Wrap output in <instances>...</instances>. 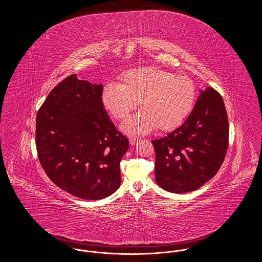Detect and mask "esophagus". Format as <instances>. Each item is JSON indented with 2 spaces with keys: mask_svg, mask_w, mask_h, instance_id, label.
<instances>
[{
  "mask_svg": "<svg viewBox=\"0 0 262 262\" xmlns=\"http://www.w3.org/2000/svg\"><path fill=\"white\" fill-rule=\"evenodd\" d=\"M138 141H139V139L136 138V137H130V138H129V143H130L132 145H136L137 143H138Z\"/></svg>",
  "mask_w": 262,
  "mask_h": 262,
  "instance_id": "1",
  "label": "esophagus"
}]
</instances>
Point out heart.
<instances>
[{
    "label": "heart",
    "instance_id": "obj_1",
    "mask_svg": "<svg viewBox=\"0 0 262 262\" xmlns=\"http://www.w3.org/2000/svg\"><path fill=\"white\" fill-rule=\"evenodd\" d=\"M195 96V85L187 75L143 67L125 72L120 83L106 84L102 101L117 120H125L139 102L142 111L128 118L122 129L132 136H142L155 127L170 130L181 125L191 111Z\"/></svg>",
    "mask_w": 262,
    "mask_h": 262
}]
</instances>
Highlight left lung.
<instances>
[{
  "label": "left lung",
  "instance_id": "1",
  "mask_svg": "<svg viewBox=\"0 0 262 262\" xmlns=\"http://www.w3.org/2000/svg\"><path fill=\"white\" fill-rule=\"evenodd\" d=\"M200 92L185 123L152 140L156 182L174 193L195 190L211 180L228 150L229 122L222 96L211 88Z\"/></svg>",
  "mask_w": 262,
  "mask_h": 262
}]
</instances>
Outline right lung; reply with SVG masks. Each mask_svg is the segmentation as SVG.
I'll return each mask as SVG.
<instances>
[{
  "label": "right lung",
  "mask_w": 262,
  "mask_h": 262,
  "mask_svg": "<svg viewBox=\"0 0 262 262\" xmlns=\"http://www.w3.org/2000/svg\"><path fill=\"white\" fill-rule=\"evenodd\" d=\"M102 84L66 77L38 110V158L51 181L82 200H98L121 185L128 139L109 119Z\"/></svg>",
  "instance_id": "right-lung-1"
}]
</instances>
